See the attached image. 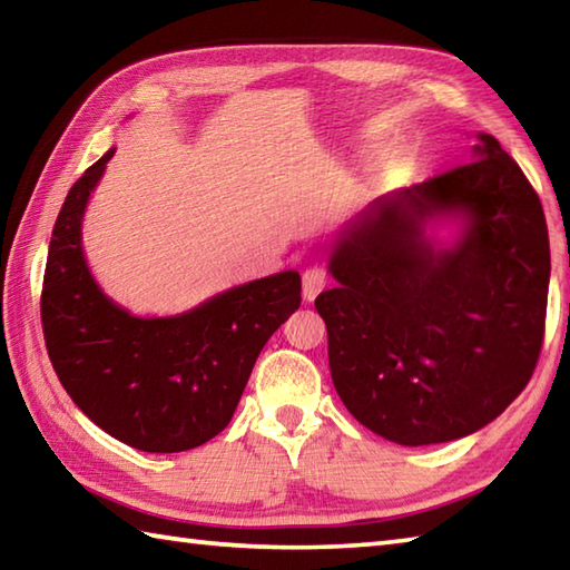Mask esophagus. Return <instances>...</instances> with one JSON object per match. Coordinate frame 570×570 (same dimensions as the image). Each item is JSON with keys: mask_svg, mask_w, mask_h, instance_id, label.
Instances as JSON below:
<instances>
[{"mask_svg": "<svg viewBox=\"0 0 570 570\" xmlns=\"http://www.w3.org/2000/svg\"><path fill=\"white\" fill-rule=\"evenodd\" d=\"M328 272L321 269V266H308L304 272V298L306 301H314L323 288L328 286Z\"/></svg>", "mask_w": 570, "mask_h": 570, "instance_id": "34e87169", "label": "esophagus"}]
</instances>
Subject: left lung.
I'll return each mask as SVG.
<instances>
[{
  "label": "left lung",
  "mask_w": 570,
  "mask_h": 570,
  "mask_svg": "<svg viewBox=\"0 0 570 570\" xmlns=\"http://www.w3.org/2000/svg\"><path fill=\"white\" fill-rule=\"evenodd\" d=\"M474 160L377 197L345 225L316 298L331 377L351 415L420 448L499 417L537 367L551 249L537 189L494 136ZM430 218H460L438 248Z\"/></svg>",
  "instance_id": "obj_1"
}]
</instances>
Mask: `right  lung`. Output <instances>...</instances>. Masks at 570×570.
I'll list each match as a JSON object with an SVG mask.
<instances>
[{"mask_svg":"<svg viewBox=\"0 0 570 570\" xmlns=\"http://www.w3.org/2000/svg\"><path fill=\"white\" fill-rule=\"evenodd\" d=\"M110 148L78 177L56 217L41 288L56 375L88 420L142 452H185L229 425L272 333L301 306L298 272L234 286L180 316L140 318L88 272L81 222Z\"/></svg>","mask_w":570,"mask_h":570,"instance_id":"obj_1","label":"right lung"}]
</instances>
